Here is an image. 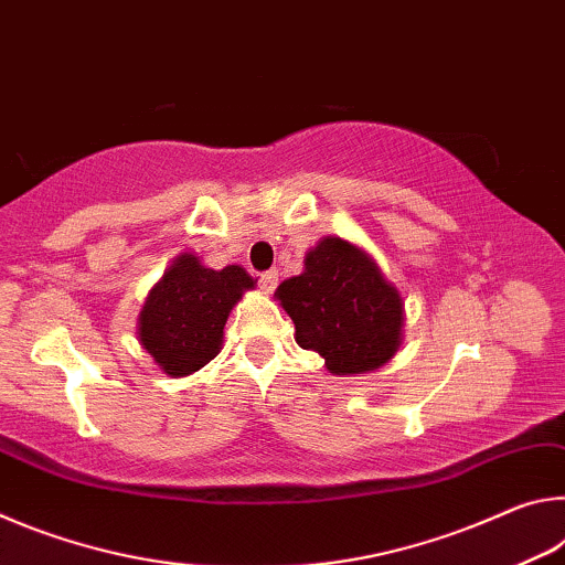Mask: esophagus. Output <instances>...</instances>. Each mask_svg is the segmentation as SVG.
<instances>
[{"mask_svg":"<svg viewBox=\"0 0 565 565\" xmlns=\"http://www.w3.org/2000/svg\"><path fill=\"white\" fill-rule=\"evenodd\" d=\"M276 284H279V271H276V269L259 274V286L266 294H271L276 289Z\"/></svg>","mask_w":565,"mask_h":565,"instance_id":"esophagus-1","label":"esophagus"}]
</instances>
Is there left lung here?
<instances>
[{
    "label": "left lung",
    "instance_id": "left-lung-1",
    "mask_svg": "<svg viewBox=\"0 0 565 565\" xmlns=\"http://www.w3.org/2000/svg\"><path fill=\"white\" fill-rule=\"evenodd\" d=\"M296 343L317 351L337 376L369 374L401 347L404 301L379 264L341 236L321 238L303 271L276 289Z\"/></svg>",
    "mask_w": 565,
    "mask_h": 565
}]
</instances>
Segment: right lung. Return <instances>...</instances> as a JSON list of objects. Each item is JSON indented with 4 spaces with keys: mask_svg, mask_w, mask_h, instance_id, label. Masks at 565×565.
Here are the masks:
<instances>
[{
    "mask_svg": "<svg viewBox=\"0 0 565 565\" xmlns=\"http://www.w3.org/2000/svg\"><path fill=\"white\" fill-rule=\"evenodd\" d=\"M254 279L242 266L206 269L194 254L171 262L139 313V343L169 376L206 366L224 339V323Z\"/></svg>",
    "mask_w": 565,
    "mask_h": 565,
    "instance_id": "add662e5",
    "label": "right lung"
}]
</instances>
